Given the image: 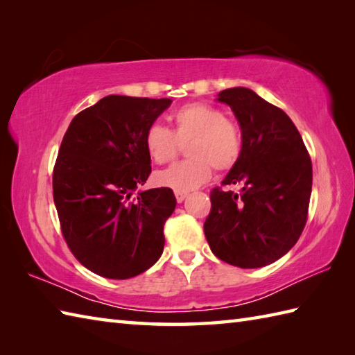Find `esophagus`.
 I'll use <instances>...</instances> for the list:
<instances>
[{
  "label": "esophagus",
  "instance_id": "1",
  "mask_svg": "<svg viewBox=\"0 0 355 355\" xmlns=\"http://www.w3.org/2000/svg\"><path fill=\"white\" fill-rule=\"evenodd\" d=\"M187 197V192H180V191H175V198L178 202H183Z\"/></svg>",
  "mask_w": 355,
  "mask_h": 355
}]
</instances>
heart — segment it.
Segmentation results:
<instances>
[{
	"label": "heart",
	"mask_w": 355,
	"mask_h": 355,
	"mask_svg": "<svg viewBox=\"0 0 355 355\" xmlns=\"http://www.w3.org/2000/svg\"><path fill=\"white\" fill-rule=\"evenodd\" d=\"M172 131L153 123L145 132V148L155 163H166L178 154L180 143H187L189 160L171 164L155 173L162 187L187 192L206 183L216 171H229L236 164L243 150L238 126L212 105L195 102L178 108L171 116Z\"/></svg>",
	"instance_id": "b5f03b06"
}]
</instances>
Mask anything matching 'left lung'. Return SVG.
I'll list each match as a JSON object with an SVG mask.
<instances>
[{
  "mask_svg": "<svg viewBox=\"0 0 355 355\" xmlns=\"http://www.w3.org/2000/svg\"><path fill=\"white\" fill-rule=\"evenodd\" d=\"M243 137L236 164L223 180L238 193L210 192L205 235L216 258L239 268H259L291 250L302 233L313 186L311 158L291 119L253 89L227 88Z\"/></svg>",
  "mask_w": 355,
  "mask_h": 355,
  "instance_id": "8db88e82",
  "label": "left lung"
}]
</instances>
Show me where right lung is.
Returning a JSON list of instances; mask_svg holds the SVG:
<instances>
[{
	"label": "right lung",
	"mask_w": 355,
	"mask_h": 355,
	"mask_svg": "<svg viewBox=\"0 0 355 355\" xmlns=\"http://www.w3.org/2000/svg\"><path fill=\"white\" fill-rule=\"evenodd\" d=\"M171 103L111 94L74 116L64 135L53 200L67 245L96 275L130 279L163 253L175 195L169 187L132 193L150 173L145 132Z\"/></svg>",
	"instance_id": "1"
}]
</instances>
